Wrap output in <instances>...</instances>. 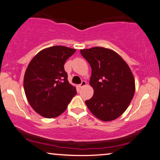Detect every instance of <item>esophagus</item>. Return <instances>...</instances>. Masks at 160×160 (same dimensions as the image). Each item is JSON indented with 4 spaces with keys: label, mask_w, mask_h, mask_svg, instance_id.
Returning a JSON list of instances; mask_svg holds the SVG:
<instances>
[{
    "label": "esophagus",
    "mask_w": 160,
    "mask_h": 160,
    "mask_svg": "<svg viewBox=\"0 0 160 160\" xmlns=\"http://www.w3.org/2000/svg\"><path fill=\"white\" fill-rule=\"evenodd\" d=\"M86 84H87V82H85V81H82V83H81V84H80L79 85H78V86H79L80 88H82L83 87H84Z\"/></svg>",
    "instance_id": "34e87169"
}]
</instances>
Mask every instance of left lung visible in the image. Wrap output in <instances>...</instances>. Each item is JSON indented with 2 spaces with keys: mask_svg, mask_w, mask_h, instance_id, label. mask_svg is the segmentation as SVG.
<instances>
[{
  "mask_svg": "<svg viewBox=\"0 0 160 160\" xmlns=\"http://www.w3.org/2000/svg\"><path fill=\"white\" fill-rule=\"evenodd\" d=\"M92 68L90 84L93 96L85 101L91 112L103 121L121 116L133 98L135 83L126 62L115 51L102 47L81 50Z\"/></svg>",
  "mask_w": 160,
  "mask_h": 160,
  "instance_id": "obj_1",
  "label": "left lung"
}]
</instances>
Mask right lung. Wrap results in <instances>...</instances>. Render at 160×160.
Wrapping results in <instances>:
<instances>
[{
  "instance_id": "right-lung-1",
  "label": "right lung",
  "mask_w": 160,
  "mask_h": 160,
  "mask_svg": "<svg viewBox=\"0 0 160 160\" xmlns=\"http://www.w3.org/2000/svg\"><path fill=\"white\" fill-rule=\"evenodd\" d=\"M76 49L57 45L39 51L24 76V90L34 110L42 117L56 118L67 109L76 94L68 82L64 65Z\"/></svg>"
}]
</instances>
